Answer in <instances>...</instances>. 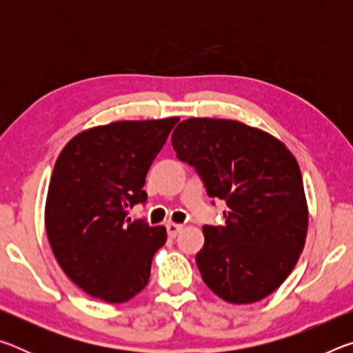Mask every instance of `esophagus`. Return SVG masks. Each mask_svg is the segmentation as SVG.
<instances>
[{"label":"esophagus","instance_id":"34e87169","mask_svg":"<svg viewBox=\"0 0 353 353\" xmlns=\"http://www.w3.org/2000/svg\"><path fill=\"white\" fill-rule=\"evenodd\" d=\"M182 224H176V223H168L166 224V230H168V235L171 236V238H176L177 236V234L179 232L182 230Z\"/></svg>","mask_w":353,"mask_h":353}]
</instances>
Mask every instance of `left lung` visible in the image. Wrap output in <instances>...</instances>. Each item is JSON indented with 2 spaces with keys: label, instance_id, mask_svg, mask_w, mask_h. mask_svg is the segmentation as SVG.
<instances>
[{
  "label": "left lung",
  "instance_id": "left-lung-1",
  "mask_svg": "<svg viewBox=\"0 0 353 353\" xmlns=\"http://www.w3.org/2000/svg\"><path fill=\"white\" fill-rule=\"evenodd\" d=\"M171 143L210 198L225 201L223 227L204 225L199 272L214 294L254 303L276 291L301 256L308 205L301 168L282 141L234 119L188 118Z\"/></svg>",
  "mask_w": 353,
  "mask_h": 353
}]
</instances>
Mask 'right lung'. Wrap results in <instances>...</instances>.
<instances>
[{
	"mask_svg": "<svg viewBox=\"0 0 353 353\" xmlns=\"http://www.w3.org/2000/svg\"><path fill=\"white\" fill-rule=\"evenodd\" d=\"M177 121L97 126L73 137L59 154L46 196V235L63 272L87 294L123 303L148 285L166 229L130 221L128 210L148 199L149 166Z\"/></svg>",
	"mask_w": 353,
	"mask_h": 353,
	"instance_id": "obj_1",
	"label": "right lung"
}]
</instances>
